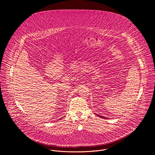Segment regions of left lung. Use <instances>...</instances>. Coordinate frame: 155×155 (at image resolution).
<instances>
[{
  "instance_id": "left-lung-1",
  "label": "left lung",
  "mask_w": 155,
  "mask_h": 155,
  "mask_svg": "<svg viewBox=\"0 0 155 155\" xmlns=\"http://www.w3.org/2000/svg\"><path fill=\"white\" fill-rule=\"evenodd\" d=\"M99 117H100L101 118H105V117H101V116H100V115H98Z\"/></svg>"
}]
</instances>
